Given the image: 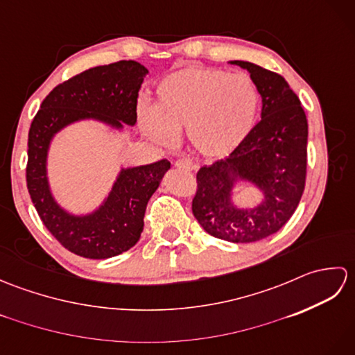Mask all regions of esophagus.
Returning a JSON list of instances; mask_svg holds the SVG:
<instances>
[{
    "label": "esophagus",
    "mask_w": 355,
    "mask_h": 355,
    "mask_svg": "<svg viewBox=\"0 0 355 355\" xmlns=\"http://www.w3.org/2000/svg\"><path fill=\"white\" fill-rule=\"evenodd\" d=\"M175 166L182 171H193L195 169V164L189 160V158H178V160L175 162Z\"/></svg>",
    "instance_id": "obj_1"
}]
</instances>
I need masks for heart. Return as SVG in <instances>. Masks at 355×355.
Returning <instances> with one entry per match:
<instances>
[{
  "mask_svg": "<svg viewBox=\"0 0 355 355\" xmlns=\"http://www.w3.org/2000/svg\"><path fill=\"white\" fill-rule=\"evenodd\" d=\"M261 94L245 73L187 67L163 78L153 108L140 107L139 122L149 139L171 145L186 128L191 146L218 157L232 153L252 132Z\"/></svg>",
  "mask_w": 355,
  "mask_h": 355,
  "instance_id": "heart-1",
  "label": "heart"
}]
</instances>
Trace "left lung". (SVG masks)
I'll return each instance as SVG.
<instances>
[{"mask_svg":"<svg viewBox=\"0 0 355 355\" xmlns=\"http://www.w3.org/2000/svg\"><path fill=\"white\" fill-rule=\"evenodd\" d=\"M262 97V119L224 160L197 173L192 214L209 235L229 243H254L281 230L305 189L308 122L299 97L281 74L245 61ZM236 178L263 191V205L238 209L230 195Z\"/></svg>","mask_w":355,"mask_h":355,"instance_id":"8db88e82","label":"left lung"}]
</instances>
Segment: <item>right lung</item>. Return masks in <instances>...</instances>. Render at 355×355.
<instances>
[{"mask_svg": "<svg viewBox=\"0 0 355 355\" xmlns=\"http://www.w3.org/2000/svg\"><path fill=\"white\" fill-rule=\"evenodd\" d=\"M145 67L119 61L82 71L55 87L41 103L28 130L26 180L42 224L67 250L89 259L117 256L137 241L149 198L160 186L171 163L163 160L123 169L103 206L88 216H73L53 200L45 160L50 140L61 128L93 117L120 128L137 122V97Z\"/></svg>", "mask_w": 355, "mask_h": 355, "instance_id": "right-lung-1", "label": "right lung"}]
</instances>
